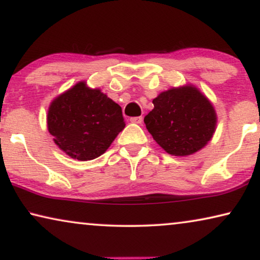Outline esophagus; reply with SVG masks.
<instances>
[{
	"mask_svg": "<svg viewBox=\"0 0 260 260\" xmlns=\"http://www.w3.org/2000/svg\"><path fill=\"white\" fill-rule=\"evenodd\" d=\"M142 120H143V118H142L141 116H138V117H131V118H130V122H131V123H135V124H141Z\"/></svg>",
	"mask_w": 260,
	"mask_h": 260,
	"instance_id": "esophagus-1",
	"label": "esophagus"
}]
</instances>
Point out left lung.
<instances>
[{"label": "left lung", "mask_w": 260, "mask_h": 260, "mask_svg": "<svg viewBox=\"0 0 260 260\" xmlns=\"http://www.w3.org/2000/svg\"><path fill=\"white\" fill-rule=\"evenodd\" d=\"M144 117L145 126L162 149L174 156H188L211 141L216 113L197 87L187 85L162 92Z\"/></svg>", "instance_id": "left-lung-1"}]
</instances>
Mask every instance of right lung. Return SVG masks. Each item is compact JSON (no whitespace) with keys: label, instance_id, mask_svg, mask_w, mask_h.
Instances as JSON below:
<instances>
[{"label":"right lung","instance_id":"add662e5","mask_svg":"<svg viewBox=\"0 0 260 260\" xmlns=\"http://www.w3.org/2000/svg\"><path fill=\"white\" fill-rule=\"evenodd\" d=\"M47 126L63 152L79 161L97 158L125 127L122 108L80 81L51 103Z\"/></svg>","mask_w":260,"mask_h":260}]
</instances>
